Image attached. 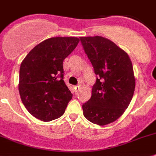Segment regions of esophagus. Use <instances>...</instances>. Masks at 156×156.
<instances>
[{
  "label": "esophagus",
  "instance_id": "obj_1",
  "mask_svg": "<svg viewBox=\"0 0 156 156\" xmlns=\"http://www.w3.org/2000/svg\"><path fill=\"white\" fill-rule=\"evenodd\" d=\"M74 91H75V93H77V92L79 91L80 86H74Z\"/></svg>",
  "mask_w": 156,
  "mask_h": 156
}]
</instances>
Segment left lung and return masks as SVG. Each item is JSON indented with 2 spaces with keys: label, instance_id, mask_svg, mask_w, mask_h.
I'll return each mask as SVG.
<instances>
[{
  "label": "left lung",
  "instance_id": "8db88e82",
  "mask_svg": "<svg viewBox=\"0 0 156 156\" xmlns=\"http://www.w3.org/2000/svg\"><path fill=\"white\" fill-rule=\"evenodd\" d=\"M97 74L91 98L83 104V115L99 126L116 121L133 96L135 77L128 54L109 39L101 36L80 37Z\"/></svg>",
  "mask_w": 156,
  "mask_h": 156
}]
</instances>
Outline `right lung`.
<instances>
[{"label":"right lung","instance_id":"add662e5","mask_svg":"<svg viewBox=\"0 0 156 156\" xmlns=\"http://www.w3.org/2000/svg\"><path fill=\"white\" fill-rule=\"evenodd\" d=\"M79 42L78 37H51L37 44L23 60L19 91L28 112L41 121L62 116L72 94L63 81V59Z\"/></svg>","mask_w":156,"mask_h":156}]
</instances>
